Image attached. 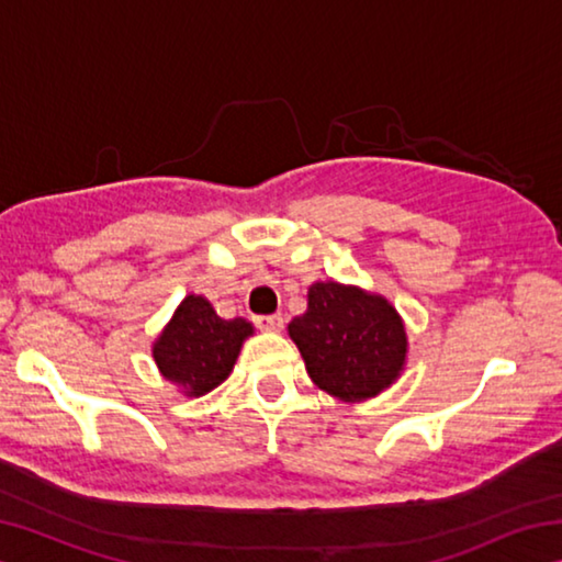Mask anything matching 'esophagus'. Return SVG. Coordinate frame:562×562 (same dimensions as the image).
Instances as JSON below:
<instances>
[{
    "mask_svg": "<svg viewBox=\"0 0 562 562\" xmlns=\"http://www.w3.org/2000/svg\"><path fill=\"white\" fill-rule=\"evenodd\" d=\"M255 325L265 331H280L284 327V317L282 315H260V317H255Z\"/></svg>",
    "mask_w": 562,
    "mask_h": 562,
    "instance_id": "esophagus-1",
    "label": "esophagus"
}]
</instances>
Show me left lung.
I'll use <instances>...</instances> for the list:
<instances>
[{
  "label": "left lung",
  "instance_id": "obj_1",
  "mask_svg": "<svg viewBox=\"0 0 562 562\" xmlns=\"http://www.w3.org/2000/svg\"><path fill=\"white\" fill-rule=\"evenodd\" d=\"M288 331L312 382L341 402L382 394L406 364V327L392 302L351 284H312L307 312Z\"/></svg>",
  "mask_w": 562,
  "mask_h": 562
}]
</instances>
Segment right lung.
I'll list each match as a JSON object with an SVG mask.
<instances>
[{"instance_id":"obj_1","label":"right lung","mask_w":562,"mask_h":562,"mask_svg":"<svg viewBox=\"0 0 562 562\" xmlns=\"http://www.w3.org/2000/svg\"><path fill=\"white\" fill-rule=\"evenodd\" d=\"M243 317H217L201 294H188L178 304L154 345V359L164 379L183 389L186 396H203L231 376L243 341L252 335Z\"/></svg>"}]
</instances>
